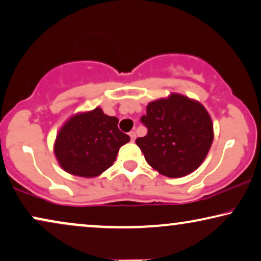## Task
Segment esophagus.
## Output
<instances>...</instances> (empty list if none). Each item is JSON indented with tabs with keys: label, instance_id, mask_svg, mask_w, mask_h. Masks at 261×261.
I'll use <instances>...</instances> for the list:
<instances>
[{
	"label": "esophagus",
	"instance_id": "34e87169",
	"mask_svg": "<svg viewBox=\"0 0 261 261\" xmlns=\"http://www.w3.org/2000/svg\"><path fill=\"white\" fill-rule=\"evenodd\" d=\"M129 137H130V140L134 141L135 138H137V134H135V132H130L129 133Z\"/></svg>",
	"mask_w": 261,
	"mask_h": 261
}]
</instances>
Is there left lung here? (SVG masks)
I'll use <instances>...</instances> for the list:
<instances>
[{
	"label": "left lung",
	"mask_w": 261,
	"mask_h": 261,
	"mask_svg": "<svg viewBox=\"0 0 261 261\" xmlns=\"http://www.w3.org/2000/svg\"><path fill=\"white\" fill-rule=\"evenodd\" d=\"M141 122L147 134L135 143L147 163L168 177H184L200 167L215 137L205 107L180 93L150 101Z\"/></svg>",
	"instance_id": "8db88e82"
}]
</instances>
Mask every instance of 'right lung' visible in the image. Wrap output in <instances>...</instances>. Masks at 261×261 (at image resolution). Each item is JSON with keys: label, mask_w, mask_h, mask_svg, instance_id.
I'll return each instance as SVG.
<instances>
[{"label": "right lung", "mask_w": 261, "mask_h": 261, "mask_svg": "<svg viewBox=\"0 0 261 261\" xmlns=\"http://www.w3.org/2000/svg\"><path fill=\"white\" fill-rule=\"evenodd\" d=\"M117 124V117L108 116L99 107L72 115L54 144L60 167L80 177L99 176L114 164L120 147L130 140Z\"/></svg>", "instance_id": "right-lung-1"}]
</instances>
